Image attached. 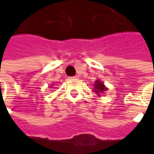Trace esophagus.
Returning <instances> with one entry per match:
<instances>
[{"mask_svg": "<svg viewBox=\"0 0 154 154\" xmlns=\"http://www.w3.org/2000/svg\"><path fill=\"white\" fill-rule=\"evenodd\" d=\"M72 79H78V76H74V77H72Z\"/></svg>", "mask_w": 154, "mask_h": 154, "instance_id": "1", "label": "esophagus"}]
</instances>
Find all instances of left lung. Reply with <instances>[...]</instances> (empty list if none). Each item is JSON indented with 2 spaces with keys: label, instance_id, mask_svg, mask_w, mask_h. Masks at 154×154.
I'll return each instance as SVG.
<instances>
[{
  "label": "left lung",
  "instance_id": "1",
  "mask_svg": "<svg viewBox=\"0 0 154 154\" xmlns=\"http://www.w3.org/2000/svg\"><path fill=\"white\" fill-rule=\"evenodd\" d=\"M106 87L104 86L103 83L100 82V81H97L96 82V84H95V91L96 93H98V92H102L104 91H106Z\"/></svg>",
  "mask_w": 154,
  "mask_h": 154
}]
</instances>
